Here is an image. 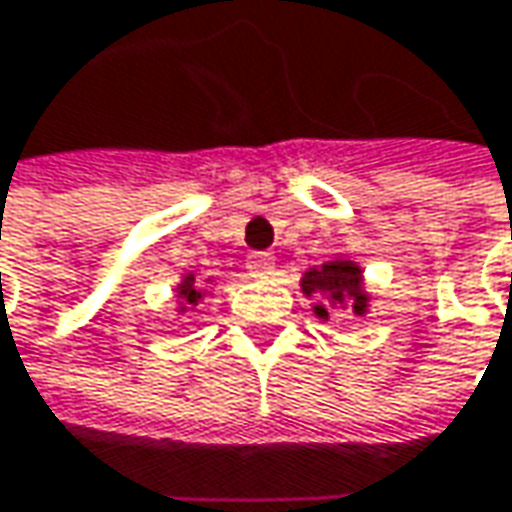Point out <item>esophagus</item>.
Listing matches in <instances>:
<instances>
[{
	"instance_id": "esophagus-1",
	"label": "esophagus",
	"mask_w": 512,
	"mask_h": 512,
	"mask_svg": "<svg viewBox=\"0 0 512 512\" xmlns=\"http://www.w3.org/2000/svg\"><path fill=\"white\" fill-rule=\"evenodd\" d=\"M246 269L257 280L269 278L275 272V257L269 255V252H252V255L246 257Z\"/></svg>"
}]
</instances>
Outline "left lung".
I'll return each mask as SVG.
<instances>
[{
  "label": "left lung",
  "instance_id": "obj_1",
  "mask_svg": "<svg viewBox=\"0 0 512 512\" xmlns=\"http://www.w3.org/2000/svg\"><path fill=\"white\" fill-rule=\"evenodd\" d=\"M300 289L306 298H315L312 312L321 321H329L332 306L349 309L355 315H367L369 295L364 292V272L355 260L335 257L318 269H309L300 280Z\"/></svg>",
  "mask_w": 512,
  "mask_h": 512
}]
</instances>
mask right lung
Segmentation results:
<instances>
[{"instance_id": "right-lung-1", "label": "right lung", "mask_w": 512, "mask_h": 512, "mask_svg": "<svg viewBox=\"0 0 512 512\" xmlns=\"http://www.w3.org/2000/svg\"><path fill=\"white\" fill-rule=\"evenodd\" d=\"M203 298H206V289L197 286L194 275H183L180 286H177V312H186L189 306H197Z\"/></svg>"}]
</instances>
